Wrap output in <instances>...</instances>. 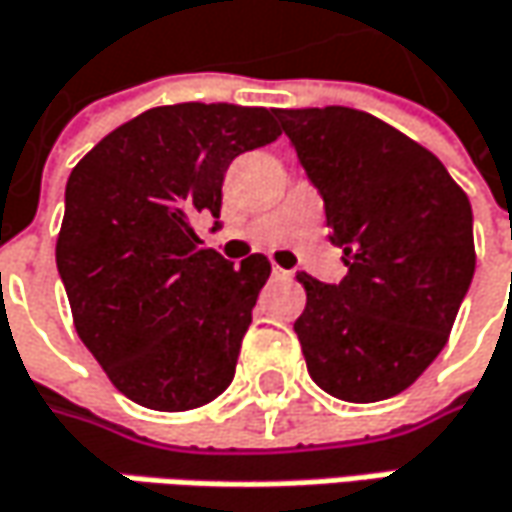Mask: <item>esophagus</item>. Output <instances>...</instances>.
<instances>
[{
  "instance_id": "obj_1",
  "label": "esophagus",
  "mask_w": 512,
  "mask_h": 512,
  "mask_svg": "<svg viewBox=\"0 0 512 512\" xmlns=\"http://www.w3.org/2000/svg\"><path fill=\"white\" fill-rule=\"evenodd\" d=\"M272 275H275V278H284V281L292 278V272H289V269H281L278 263H272Z\"/></svg>"
}]
</instances>
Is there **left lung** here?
<instances>
[{
  "label": "left lung",
  "mask_w": 512,
  "mask_h": 512,
  "mask_svg": "<svg viewBox=\"0 0 512 512\" xmlns=\"http://www.w3.org/2000/svg\"><path fill=\"white\" fill-rule=\"evenodd\" d=\"M327 211L347 275L301 272L307 307L295 333L321 391L388 400L449 342L475 272L472 208L435 153L347 106L278 109Z\"/></svg>",
  "instance_id": "1"
}]
</instances>
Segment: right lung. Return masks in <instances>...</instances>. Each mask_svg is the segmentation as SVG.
Instances as JSON below:
<instances>
[{"label": "right lung", "mask_w": 512, "mask_h": 512, "mask_svg": "<svg viewBox=\"0 0 512 512\" xmlns=\"http://www.w3.org/2000/svg\"><path fill=\"white\" fill-rule=\"evenodd\" d=\"M278 136L266 106H153L72 170L57 272L80 342L138 406L188 411L231 385L272 266L202 249L194 220L220 217L228 165Z\"/></svg>", "instance_id": "right-lung-1"}]
</instances>
